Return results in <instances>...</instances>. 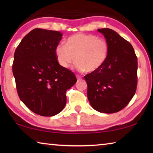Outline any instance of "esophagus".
<instances>
[{"mask_svg": "<svg viewBox=\"0 0 153 153\" xmlns=\"http://www.w3.org/2000/svg\"><path fill=\"white\" fill-rule=\"evenodd\" d=\"M76 77H77V79H78V80L82 79V77H80V76H76Z\"/></svg>", "mask_w": 153, "mask_h": 153, "instance_id": "1", "label": "esophagus"}]
</instances>
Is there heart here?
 I'll return each instance as SVG.
<instances>
[{
    "label": "heart",
    "mask_w": 153,
    "mask_h": 153,
    "mask_svg": "<svg viewBox=\"0 0 153 153\" xmlns=\"http://www.w3.org/2000/svg\"><path fill=\"white\" fill-rule=\"evenodd\" d=\"M109 46L107 40L92 34L77 33L69 37L66 45L56 46L55 55L61 66L67 68L76 61L80 71L94 73L107 61Z\"/></svg>",
    "instance_id": "b5f03b06"
}]
</instances>
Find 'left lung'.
Returning <instances> with one entry per match:
<instances>
[{"label":"left lung","mask_w":153,"mask_h":153,"mask_svg":"<svg viewBox=\"0 0 153 153\" xmlns=\"http://www.w3.org/2000/svg\"><path fill=\"white\" fill-rule=\"evenodd\" d=\"M109 46L107 61L98 71L84 76L90 105L104 113L118 112L135 94L138 60L133 46L109 28L98 29Z\"/></svg>","instance_id":"1"}]
</instances>
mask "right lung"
<instances>
[{
    "instance_id": "add662e5",
    "label": "right lung",
    "mask_w": 153,
    "mask_h": 153,
    "mask_svg": "<svg viewBox=\"0 0 153 153\" xmlns=\"http://www.w3.org/2000/svg\"><path fill=\"white\" fill-rule=\"evenodd\" d=\"M57 31L36 28L16 48L13 74L21 100L33 113L51 117L66 105L65 92L77 82L71 71L61 66L55 48L62 39Z\"/></svg>"
}]
</instances>
